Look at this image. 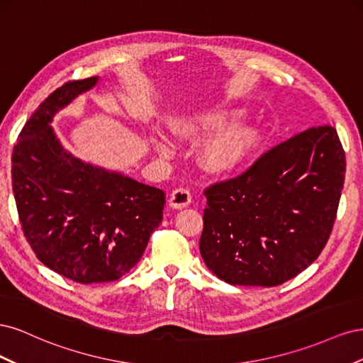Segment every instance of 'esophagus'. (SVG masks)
<instances>
[{
    "instance_id": "34e87169",
    "label": "esophagus",
    "mask_w": 363,
    "mask_h": 363,
    "mask_svg": "<svg viewBox=\"0 0 363 363\" xmlns=\"http://www.w3.org/2000/svg\"><path fill=\"white\" fill-rule=\"evenodd\" d=\"M192 201V196H191V192L188 189L184 188H179L172 191V194L169 195V200H168V204L172 207V208H183L186 206H189Z\"/></svg>"
}]
</instances>
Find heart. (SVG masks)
<instances>
[{"label":"heart","mask_w":363,"mask_h":363,"mask_svg":"<svg viewBox=\"0 0 363 363\" xmlns=\"http://www.w3.org/2000/svg\"><path fill=\"white\" fill-rule=\"evenodd\" d=\"M242 116V108H215V111L195 112L174 118L171 131L177 138L189 142H200L212 135L201 147L199 162L208 174L227 175L242 168L255 155L262 140V131L256 125L226 126L236 123ZM151 144L160 156H169L172 152L171 140L162 135H152Z\"/></svg>","instance_id":"1"}]
</instances>
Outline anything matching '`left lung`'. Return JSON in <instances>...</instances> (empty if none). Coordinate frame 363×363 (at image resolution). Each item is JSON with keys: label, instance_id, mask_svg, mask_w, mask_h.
I'll return each mask as SVG.
<instances>
[{"label": "left lung", "instance_id": "1", "mask_svg": "<svg viewBox=\"0 0 363 363\" xmlns=\"http://www.w3.org/2000/svg\"><path fill=\"white\" fill-rule=\"evenodd\" d=\"M345 152L330 125L307 128L236 179L206 189L200 252L216 277L277 286L321 255L336 219Z\"/></svg>", "mask_w": 363, "mask_h": 363}]
</instances>
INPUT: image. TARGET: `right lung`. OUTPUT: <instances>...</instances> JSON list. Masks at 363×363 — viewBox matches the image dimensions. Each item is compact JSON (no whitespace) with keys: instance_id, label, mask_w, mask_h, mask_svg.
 Here are the masks:
<instances>
[{"instance_id":"1","label":"right lung","mask_w":363,"mask_h":363,"mask_svg":"<svg viewBox=\"0 0 363 363\" xmlns=\"http://www.w3.org/2000/svg\"><path fill=\"white\" fill-rule=\"evenodd\" d=\"M100 77L65 83L26 123L12 155L21 225L43 265L77 283L123 277L163 218L164 192L80 160L63 148L54 116Z\"/></svg>"}]
</instances>
